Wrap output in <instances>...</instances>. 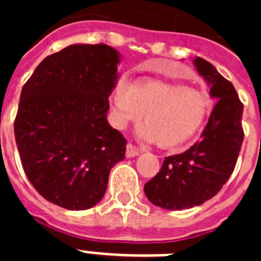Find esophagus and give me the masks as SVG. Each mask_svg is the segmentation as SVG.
I'll list each match as a JSON object with an SVG mask.
<instances>
[{"label": "esophagus", "instance_id": "esophagus-1", "mask_svg": "<svg viewBox=\"0 0 261 261\" xmlns=\"http://www.w3.org/2000/svg\"><path fill=\"white\" fill-rule=\"evenodd\" d=\"M140 153H141V150H140L137 146H135L133 144H130V142H129V144L126 145L125 154H126V156H128V158H133V156H137Z\"/></svg>", "mask_w": 261, "mask_h": 261}]
</instances>
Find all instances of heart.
Listing matches in <instances>:
<instances>
[{
	"instance_id": "b5f03b06",
	"label": "heart",
	"mask_w": 261,
	"mask_h": 261,
	"mask_svg": "<svg viewBox=\"0 0 261 261\" xmlns=\"http://www.w3.org/2000/svg\"><path fill=\"white\" fill-rule=\"evenodd\" d=\"M114 124L145 121L138 129L142 140L174 147L197 133L211 110V100L199 90L171 81L144 78L133 84L119 80L110 96Z\"/></svg>"
}]
</instances>
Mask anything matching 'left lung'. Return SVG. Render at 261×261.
Instances as JSON below:
<instances>
[{
	"label": "left lung",
	"mask_w": 261,
	"mask_h": 261,
	"mask_svg": "<svg viewBox=\"0 0 261 261\" xmlns=\"http://www.w3.org/2000/svg\"><path fill=\"white\" fill-rule=\"evenodd\" d=\"M218 102L199 142L181 154L166 156L161 171L144 187L151 204L183 211L204 204L220 192L234 171L243 142V105L230 81L201 57L193 60Z\"/></svg>",
	"instance_id": "8db88e82"
}]
</instances>
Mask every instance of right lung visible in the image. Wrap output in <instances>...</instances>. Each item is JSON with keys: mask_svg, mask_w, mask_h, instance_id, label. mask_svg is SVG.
I'll return each mask as SVG.
<instances>
[{"mask_svg": "<svg viewBox=\"0 0 261 261\" xmlns=\"http://www.w3.org/2000/svg\"><path fill=\"white\" fill-rule=\"evenodd\" d=\"M120 53L71 44L45 57L22 89L14 133L23 170L45 200L69 211L93 208L126 140L107 121Z\"/></svg>", "mask_w": 261, "mask_h": 261, "instance_id": "1", "label": "right lung"}]
</instances>
